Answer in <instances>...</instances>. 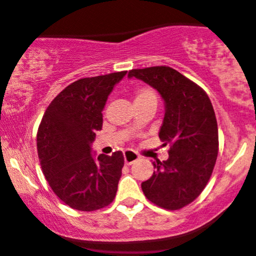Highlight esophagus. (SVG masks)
I'll return each instance as SVG.
<instances>
[{
	"label": "esophagus",
	"instance_id": "esophagus-1",
	"mask_svg": "<svg viewBox=\"0 0 256 256\" xmlns=\"http://www.w3.org/2000/svg\"><path fill=\"white\" fill-rule=\"evenodd\" d=\"M124 158H125L126 165H131V164L135 162L136 160H138V158H140V156H138L136 152H134V151L128 150L124 152Z\"/></svg>",
	"mask_w": 256,
	"mask_h": 256
}]
</instances>
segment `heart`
<instances>
[{"mask_svg": "<svg viewBox=\"0 0 256 256\" xmlns=\"http://www.w3.org/2000/svg\"><path fill=\"white\" fill-rule=\"evenodd\" d=\"M136 102H158V96L155 91L148 88H142L138 90L135 95V104Z\"/></svg>", "mask_w": 256, "mask_h": 256, "instance_id": "b5f03b06", "label": "heart"}]
</instances>
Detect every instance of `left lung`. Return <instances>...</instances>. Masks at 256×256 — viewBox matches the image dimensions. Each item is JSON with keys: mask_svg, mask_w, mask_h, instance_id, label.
I'll use <instances>...</instances> for the list:
<instances>
[{"mask_svg": "<svg viewBox=\"0 0 256 256\" xmlns=\"http://www.w3.org/2000/svg\"><path fill=\"white\" fill-rule=\"evenodd\" d=\"M160 94L165 105L158 138L168 145V158L154 161L155 171L141 184L145 196L158 206L178 210L194 202L214 170L219 148L212 101L202 88L168 66L131 70Z\"/></svg>", "mask_w": 256, "mask_h": 256, "instance_id": "left-lung-1", "label": "left lung"}]
</instances>
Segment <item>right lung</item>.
Returning <instances> with one entry per match:
<instances>
[{"label":"right lung","mask_w":256,"mask_h":256,"mask_svg":"<svg viewBox=\"0 0 256 256\" xmlns=\"http://www.w3.org/2000/svg\"><path fill=\"white\" fill-rule=\"evenodd\" d=\"M128 71L75 81L52 100L37 131V152L44 178L70 208L94 212L115 199L124 155L92 154L102 128L108 95Z\"/></svg>","instance_id":"right-lung-1"}]
</instances>
